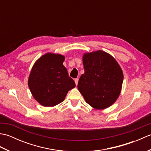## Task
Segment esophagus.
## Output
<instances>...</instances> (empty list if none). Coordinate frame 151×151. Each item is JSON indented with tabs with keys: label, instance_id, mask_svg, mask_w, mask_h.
Returning <instances> with one entry per match:
<instances>
[{
	"label": "esophagus",
	"instance_id": "34e87169",
	"mask_svg": "<svg viewBox=\"0 0 151 151\" xmlns=\"http://www.w3.org/2000/svg\"><path fill=\"white\" fill-rule=\"evenodd\" d=\"M75 82L76 86H77V84H78V78H76V79H75Z\"/></svg>",
	"mask_w": 151,
	"mask_h": 151
}]
</instances>
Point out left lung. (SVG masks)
<instances>
[{"label": "left lung", "mask_w": 151, "mask_h": 151, "mask_svg": "<svg viewBox=\"0 0 151 151\" xmlns=\"http://www.w3.org/2000/svg\"><path fill=\"white\" fill-rule=\"evenodd\" d=\"M85 73L81 75L78 89L86 102L97 110L107 108L117 101L123 82V73L113 56L102 50L85 53Z\"/></svg>", "instance_id": "obj_1"}]
</instances>
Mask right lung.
<instances>
[{
    "instance_id": "add662e5",
    "label": "right lung",
    "mask_w": 151,
    "mask_h": 151,
    "mask_svg": "<svg viewBox=\"0 0 151 151\" xmlns=\"http://www.w3.org/2000/svg\"><path fill=\"white\" fill-rule=\"evenodd\" d=\"M65 56L47 53L32 68L28 84L34 98L43 106H54L64 101L67 93L76 86L63 62Z\"/></svg>"
}]
</instances>
